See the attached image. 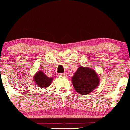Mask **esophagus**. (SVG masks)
Returning <instances> with one entry per match:
<instances>
[{
	"mask_svg": "<svg viewBox=\"0 0 130 130\" xmlns=\"http://www.w3.org/2000/svg\"><path fill=\"white\" fill-rule=\"evenodd\" d=\"M59 75L61 76H67V73H61V74H59Z\"/></svg>",
	"mask_w": 130,
	"mask_h": 130,
	"instance_id": "esophagus-1",
	"label": "esophagus"
}]
</instances>
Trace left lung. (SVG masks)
I'll return each mask as SVG.
<instances>
[{"label": "left lung", "mask_w": 130, "mask_h": 130, "mask_svg": "<svg viewBox=\"0 0 130 130\" xmlns=\"http://www.w3.org/2000/svg\"><path fill=\"white\" fill-rule=\"evenodd\" d=\"M72 82L76 92L85 95L92 92L98 86L99 80L93 69L80 67L72 78Z\"/></svg>", "instance_id": "1"}]
</instances>
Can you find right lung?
<instances>
[{
    "label": "right lung",
    "mask_w": 130,
    "mask_h": 130,
    "mask_svg": "<svg viewBox=\"0 0 130 130\" xmlns=\"http://www.w3.org/2000/svg\"><path fill=\"white\" fill-rule=\"evenodd\" d=\"M36 84L40 88H46L51 84L52 78H49L42 71H38L34 77Z\"/></svg>",
    "instance_id": "1"
}]
</instances>
